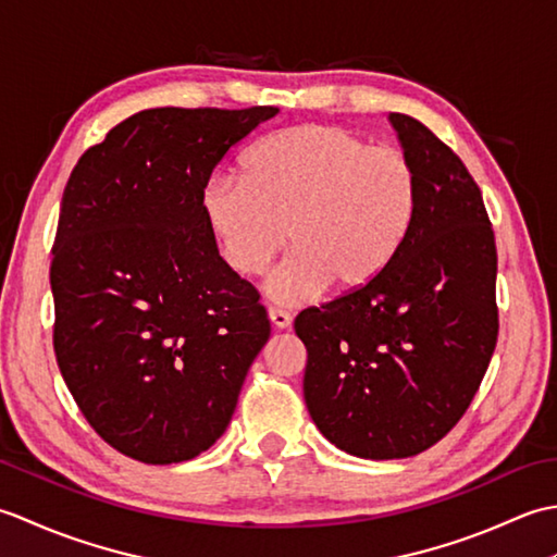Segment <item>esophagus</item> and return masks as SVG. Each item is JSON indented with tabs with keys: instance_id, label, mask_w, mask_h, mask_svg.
<instances>
[{
	"instance_id": "esophagus-1",
	"label": "esophagus",
	"mask_w": 557,
	"mask_h": 557,
	"mask_svg": "<svg viewBox=\"0 0 557 557\" xmlns=\"http://www.w3.org/2000/svg\"><path fill=\"white\" fill-rule=\"evenodd\" d=\"M268 315H270V323L275 325L277 330H287L292 325V315L287 311L282 309H268Z\"/></svg>"
}]
</instances>
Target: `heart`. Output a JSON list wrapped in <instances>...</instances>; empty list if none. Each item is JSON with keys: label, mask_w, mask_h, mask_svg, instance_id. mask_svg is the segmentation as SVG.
Wrapping results in <instances>:
<instances>
[{"label": "heart", "mask_w": 557, "mask_h": 557, "mask_svg": "<svg viewBox=\"0 0 557 557\" xmlns=\"http://www.w3.org/2000/svg\"><path fill=\"white\" fill-rule=\"evenodd\" d=\"M419 203V176L397 148L342 126L304 124L260 140L244 180L212 174L200 191L208 232L230 270L256 277L287 244L268 294L297 306L327 287L369 289L397 258Z\"/></svg>", "instance_id": "heart-1"}]
</instances>
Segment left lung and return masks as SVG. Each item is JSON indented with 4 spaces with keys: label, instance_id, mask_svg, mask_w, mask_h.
Segmentation results:
<instances>
[{
    "label": "left lung",
    "instance_id": "left-lung-1",
    "mask_svg": "<svg viewBox=\"0 0 557 557\" xmlns=\"http://www.w3.org/2000/svg\"><path fill=\"white\" fill-rule=\"evenodd\" d=\"M389 122L419 176L407 239L369 289L294 321L313 423L363 459L413 457L453 431L498 342V253L479 186L429 126Z\"/></svg>",
    "mask_w": 557,
    "mask_h": 557
}]
</instances>
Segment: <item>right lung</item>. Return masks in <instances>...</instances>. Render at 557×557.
Wrapping results in <instances>:
<instances>
[{
    "mask_svg": "<svg viewBox=\"0 0 557 557\" xmlns=\"http://www.w3.org/2000/svg\"><path fill=\"white\" fill-rule=\"evenodd\" d=\"M277 112L144 110L69 176L50 268L54 354L83 417L126 457L206 453L270 337L256 287L208 232L200 191Z\"/></svg>",
    "mask_w": 557,
    "mask_h": 557,
    "instance_id": "1",
    "label": "right lung"
}]
</instances>
